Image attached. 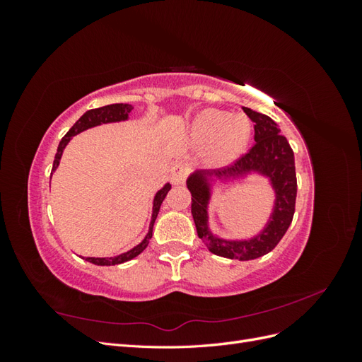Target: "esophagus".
Instances as JSON below:
<instances>
[{
	"label": "esophagus",
	"instance_id": "1",
	"mask_svg": "<svg viewBox=\"0 0 362 362\" xmlns=\"http://www.w3.org/2000/svg\"><path fill=\"white\" fill-rule=\"evenodd\" d=\"M189 175V166L185 163H177L172 168L170 181L172 184H182Z\"/></svg>",
	"mask_w": 362,
	"mask_h": 362
}]
</instances>
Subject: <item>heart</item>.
Wrapping results in <instances>:
<instances>
[{
    "instance_id": "obj_1",
    "label": "heart",
    "mask_w": 362,
    "mask_h": 362,
    "mask_svg": "<svg viewBox=\"0 0 362 362\" xmlns=\"http://www.w3.org/2000/svg\"><path fill=\"white\" fill-rule=\"evenodd\" d=\"M193 139L199 145L214 148V160L225 164L242 154L250 139V124L245 117H234L221 110H205L194 120Z\"/></svg>"
}]
</instances>
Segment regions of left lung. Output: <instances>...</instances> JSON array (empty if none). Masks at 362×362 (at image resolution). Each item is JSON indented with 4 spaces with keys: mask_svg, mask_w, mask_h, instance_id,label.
Segmentation results:
<instances>
[{
    "mask_svg": "<svg viewBox=\"0 0 362 362\" xmlns=\"http://www.w3.org/2000/svg\"><path fill=\"white\" fill-rule=\"evenodd\" d=\"M243 112L254 122L255 144L249 148L233 168L214 170L218 180L243 177L249 172H258L270 178L275 189L276 201L270 221L262 231L250 240H222L214 237L208 229L206 205L210 201V170L194 172L187 180L192 193V214L199 238L214 255L231 259H255L269 254L281 242L293 221L298 180H296L294 154L287 139L273 120L258 112L243 107Z\"/></svg>",
    "mask_w": 362,
    "mask_h": 362,
    "instance_id": "left-lung-1",
    "label": "left lung"
}]
</instances>
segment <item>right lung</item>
Returning <instances> with one entry per match:
<instances>
[{
  "label": "right lung",
  "mask_w": 362,
  "mask_h": 362,
  "mask_svg": "<svg viewBox=\"0 0 362 362\" xmlns=\"http://www.w3.org/2000/svg\"><path fill=\"white\" fill-rule=\"evenodd\" d=\"M131 110H133V105H129V104H110V105H104V107L93 108V110L86 112L78 120H76V122L74 124V127L68 131V133L64 134V137L60 140L57 152H56V158H54V163H52V172L57 169L60 158H62V154H63V149L66 148V145L69 144V140L74 136L81 133V131H84L87 128H92V127H96V125L108 124V122H119V120H127ZM52 172H51V175H52ZM169 190H170V184H166L156 194L154 206H152V218H151L149 231H148L146 237L144 238V242H141L140 245H137L136 247H133L131 250L125 252V254H120L117 257H110V258L89 257V258H84V259L92 262V264H96V266H116V264H122V262H125V261L133 259L134 257L141 254V252H144L146 249V246L149 245V240L152 237V228H154L156 218H157L158 211H160V206H161L164 198H166V194L169 193Z\"/></svg>",
  "instance_id": "1"
}]
</instances>
